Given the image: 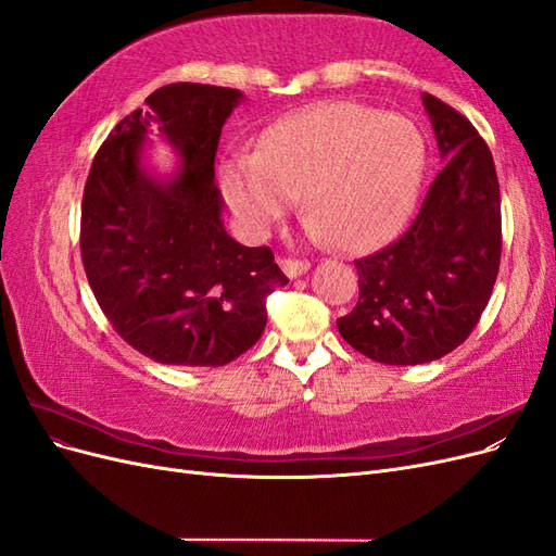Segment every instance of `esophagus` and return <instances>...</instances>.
Instances as JSON below:
<instances>
[{"label": "esophagus", "mask_w": 556, "mask_h": 556, "mask_svg": "<svg viewBox=\"0 0 556 556\" xmlns=\"http://www.w3.org/2000/svg\"><path fill=\"white\" fill-rule=\"evenodd\" d=\"M280 268L282 274L288 278H299L304 276L308 268H311V262H301V260H280Z\"/></svg>", "instance_id": "34e87169"}]
</instances>
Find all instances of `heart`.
I'll return each mask as SVG.
<instances>
[{
    "mask_svg": "<svg viewBox=\"0 0 556 556\" xmlns=\"http://www.w3.org/2000/svg\"><path fill=\"white\" fill-rule=\"evenodd\" d=\"M427 169V141L401 115L336 102L288 117L257 153L223 164L227 204L245 231L262 237L304 190L319 241L364 252L406 227Z\"/></svg>",
    "mask_w": 556,
    "mask_h": 556,
    "instance_id": "heart-1",
    "label": "heart"
}]
</instances>
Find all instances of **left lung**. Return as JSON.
Listing matches in <instances>:
<instances>
[{
    "instance_id": "left-lung-1",
    "label": "left lung",
    "mask_w": 556,
    "mask_h": 556,
    "mask_svg": "<svg viewBox=\"0 0 556 556\" xmlns=\"http://www.w3.org/2000/svg\"><path fill=\"white\" fill-rule=\"evenodd\" d=\"M443 169L399 241L357 260L359 301L336 319L368 359H441L473 331L501 262V194L490 148L462 113L422 94Z\"/></svg>"
}]
</instances>
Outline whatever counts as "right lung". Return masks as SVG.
Listing matches in <instances>:
<instances>
[{
    "mask_svg": "<svg viewBox=\"0 0 556 556\" xmlns=\"http://www.w3.org/2000/svg\"><path fill=\"white\" fill-rule=\"evenodd\" d=\"M233 88L174 83L115 125L83 192L80 255L113 329L160 364L225 366L260 341L266 296L288 278L268 248L233 241L215 188ZM155 132L179 157L172 175L144 160Z\"/></svg>",
    "mask_w": 556,
    "mask_h": 556,
    "instance_id": "obj_1",
    "label": "right lung"
}]
</instances>
